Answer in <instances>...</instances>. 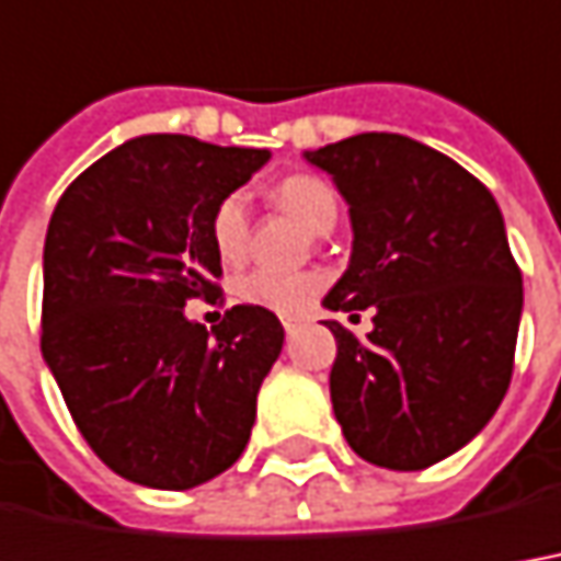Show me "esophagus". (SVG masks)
<instances>
[{
    "label": "esophagus",
    "mask_w": 561,
    "mask_h": 561,
    "mask_svg": "<svg viewBox=\"0 0 561 561\" xmlns=\"http://www.w3.org/2000/svg\"><path fill=\"white\" fill-rule=\"evenodd\" d=\"M282 329H285V334H291V331L297 329V322L295 319H285V322H282Z\"/></svg>",
    "instance_id": "esophagus-1"
}]
</instances>
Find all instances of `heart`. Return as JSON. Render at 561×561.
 Segmentation results:
<instances>
[{
  "mask_svg": "<svg viewBox=\"0 0 561 561\" xmlns=\"http://www.w3.org/2000/svg\"><path fill=\"white\" fill-rule=\"evenodd\" d=\"M273 202L282 211L297 217L310 232H329L341 217V199L334 186L316 174H288L273 186ZM211 245L217 261L224 266H236L245 261L249 251V208L239 193H230L217 202L211 211ZM325 279L319 273H270V270H251L239 276L232 285V295L239 304L261 307L276 316H300L310 310V304L319 297Z\"/></svg>",
  "mask_w": 561,
  "mask_h": 561,
  "instance_id": "1",
  "label": "heart"
}]
</instances>
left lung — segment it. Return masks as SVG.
I'll list each match as a JSON object with an SVG mask.
<instances>
[{
	"label": "left lung",
	"mask_w": 561,
	"mask_h": 561,
	"mask_svg": "<svg viewBox=\"0 0 561 561\" xmlns=\"http://www.w3.org/2000/svg\"><path fill=\"white\" fill-rule=\"evenodd\" d=\"M353 220L329 310H375L337 341L331 405L350 448L387 470H426L489 424L513 377L522 273L489 186L411 137L368 131L304 152Z\"/></svg>",
	"instance_id": "8db88e82"
}]
</instances>
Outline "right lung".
<instances>
[{"mask_svg":"<svg viewBox=\"0 0 561 561\" xmlns=\"http://www.w3.org/2000/svg\"><path fill=\"white\" fill-rule=\"evenodd\" d=\"M266 159L144 135L57 202L42 254V356L82 439L128 482L186 491L249 445L282 322L239 304L208 334L184 307L220 297L211 211Z\"/></svg>","mask_w":561,"mask_h":561,"instance_id":"add662e5","label":"right lung"}]
</instances>
